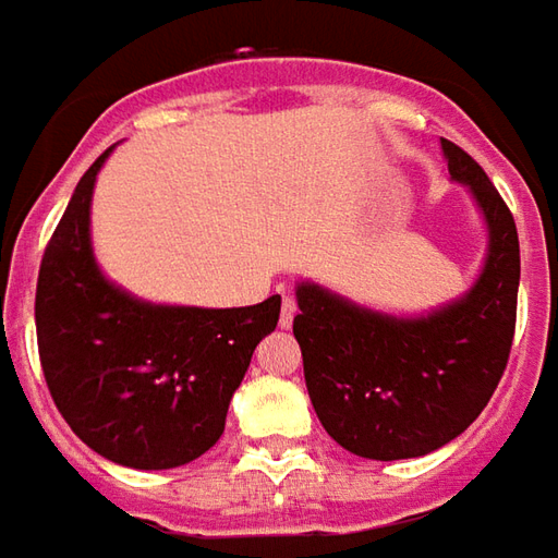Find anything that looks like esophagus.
<instances>
[{"label": "esophagus", "instance_id": "34e87169", "mask_svg": "<svg viewBox=\"0 0 558 558\" xmlns=\"http://www.w3.org/2000/svg\"><path fill=\"white\" fill-rule=\"evenodd\" d=\"M294 316H298V304H294V298H282V313H279V325H282V328H291V325H294Z\"/></svg>", "mask_w": 558, "mask_h": 558}]
</instances>
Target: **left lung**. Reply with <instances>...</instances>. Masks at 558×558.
Wrapping results in <instances>:
<instances>
[{"instance_id": "1", "label": "left lung", "mask_w": 558, "mask_h": 558, "mask_svg": "<svg viewBox=\"0 0 558 558\" xmlns=\"http://www.w3.org/2000/svg\"><path fill=\"white\" fill-rule=\"evenodd\" d=\"M451 181L480 208L488 248L461 298L396 316L298 282L294 338L325 433L368 461L421 458L470 427L507 368L519 294L515 220L473 156L442 141Z\"/></svg>"}]
</instances>
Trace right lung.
Masks as SVG:
<instances>
[{"label": "right lung", "mask_w": 558, "mask_h": 558, "mask_svg": "<svg viewBox=\"0 0 558 558\" xmlns=\"http://www.w3.org/2000/svg\"><path fill=\"white\" fill-rule=\"evenodd\" d=\"M110 153L82 174L43 254L39 359L54 405L92 451L131 470H171L220 439L282 298L208 310L149 304L110 282L92 248V196Z\"/></svg>", "instance_id": "1"}]
</instances>
